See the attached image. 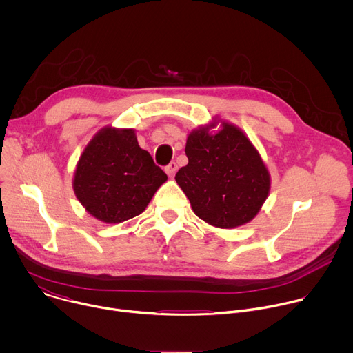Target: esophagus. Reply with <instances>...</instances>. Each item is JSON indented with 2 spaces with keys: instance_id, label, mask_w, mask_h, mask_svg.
Here are the masks:
<instances>
[{
  "instance_id": "1",
  "label": "esophagus",
  "mask_w": 353,
  "mask_h": 353,
  "mask_svg": "<svg viewBox=\"0 0 353 353\" xmlns=\"http://www.w3.org/2000/svg\"><path fill=\"white\" fill-rule=\"evenodd\" d=\"M176 170H177V163H176V162H170V163L165 168V172H166L170 177L176 173Z\"/></svg>"
}]
</instances>
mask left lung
<instances>
[{
  "label": "left lung",
  "mask_w": 353,
  "mask_h": 353,
  "mask_svg": "<svg viewBox=\"0 0 353 353\" xmlns=\"http://www.w3.org/2000/svg\"><path fill=\"white\" fill-rule=\"evenodd\" d=\"M216 120L188 134V163L176 181L194 214L207 223L232 229L253 219L270 194L271 177L259 150L233 124Z\"/></svg>",
  "instance_id": "8db88e82"
}]
</instances>
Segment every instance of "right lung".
I'll use <instances>...</instances> for the list:
<instances>
[{"mask_svg":"<svg viewBox=\"0 0 353 353\" xmlns=\"http://www.w3.org/2000/svg\"><path fill=\"white\" fill-rule=\"evenodd\" d=\"M168 180L132 128L106 127L86 145L74 174V192L85 210L106 223H120L145 211Z\"/></svg>","mask_w":353,"mask_h":353,"instance_id":"1","label":"right lung"}]
</instances>
